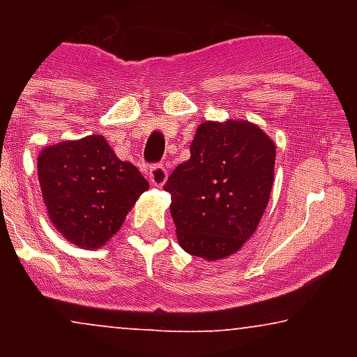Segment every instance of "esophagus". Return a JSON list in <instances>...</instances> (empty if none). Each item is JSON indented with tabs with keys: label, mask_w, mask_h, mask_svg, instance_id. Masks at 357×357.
Segmentation results:
<instances>
[{
	"label": "esophagus",
	"mask_w": 357,
	"mask_h": 357,
	"mask_svg": "<svg viewBox=\"0 0 357 357\" xmlns=\"http://www.w3.org/2000/svg\"><path fill=\"white\" fill-rule=\"evenodd\" d=\"M148 178H150V183L155 185V187H162V185L167 183L168 172L167 168L162 167V165H153L148 170Z\"/></svg>",
	"instance_id": "1"
}]
</instances>
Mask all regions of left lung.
Instances as JSON below:
<instances>
[{"instance_id":"obj_1","label":"left lung","mask_w":357,"mask_h":357,"mask_svg":"<svg viewBox=\"0 0 357 357\" xmlns=\"http://www.w3.org/2000/svg\"><path fill=\"white\" fill-rule=\"evenodd\" d=\"M276 144L257 123L202 122L189 161L168 178L179 246L207 261L224 259L255 234L274 183Z\"/></svg>"}]
</instances>
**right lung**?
I'll return each mask as SVG.
<instances>
[{
  "mask_svg": "<svg viewBox=\"0 0 357 357\" xmlns=\"http://www.w3.org/2000/svg\"><path fill=\"white\" fill-rule=\"evenodd\" d=\"M36 168L47 217L66 241L85 250L107 244L150 189L133 162L120 161L102 135L42 148Z\"/></svg>",
  "mask_w": 357,
  "mask_h": 357,
  "instance_id": "add662e5",
  "label": "right lung"
}]
</instances>
